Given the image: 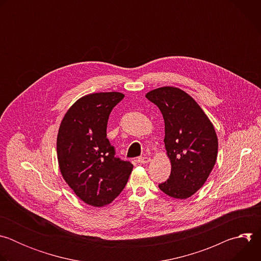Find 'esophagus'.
<instances>
[{
    "label": "esophagus",
    "instance_id": "34e87169",
    "mask_svg": "<svg viewBox=\"0 0 261 261\" xmlns=\"http://www.w3.org/2000/svg\"><path fill=\"white\" fill-rule=\"evenodd\" d=\"M137 161L140 164H145V163H148V162L151 161V158H148V157H139Z\"/></svg>",
    "mask_w": 261,
    "mask_h": 261
}]
</instances>
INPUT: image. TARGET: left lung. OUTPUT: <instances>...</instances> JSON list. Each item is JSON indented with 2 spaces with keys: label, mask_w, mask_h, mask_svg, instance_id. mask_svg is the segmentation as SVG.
Here are the masks:
<instances>
[{
  "label": "left lung",
  "mask_w": 261,
  "mask_h": 261,
  "mask_svg": "<svg viewBox=\"0 0 261 261\" xmlns=\"http://www.w3.org/2000/svg\"><path fill=\"white\" fill-rule=\"evenodd\" d=\"M145 97L163 116L164 143L171 163L169 178L159 188L170 197L189 198L202 187L216 163L215 128L197 102L178 88H158Z\"/></svg>",
  "instance_id": "8db88e82"
}]
</instances>
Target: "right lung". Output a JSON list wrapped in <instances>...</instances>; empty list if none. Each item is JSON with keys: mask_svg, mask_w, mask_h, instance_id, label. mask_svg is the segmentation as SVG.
I'll use <instances>...</instances> for the list:
<instances>
[{"mask_svg": "<svg viewBox=\"0 0 261 261\" xmlns=\"http://www.w3.org/2000/svg\"><path fill=\"white\" fill-rule=\"evenodd\" d=\"M125 97L119 92L89 94L74 103L64 116L57 138L61 173L84 202L101 207L123 191L133 169L117 158L106 138L113 108Z\"/></svg>", "mask_w": 261, "mask_h": 261, "instance_id": "add662e5", "label": "right lung"}]
</instances>
